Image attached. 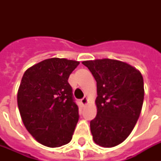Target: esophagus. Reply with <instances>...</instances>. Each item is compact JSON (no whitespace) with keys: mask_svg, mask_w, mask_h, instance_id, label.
<instances>
[{"mask_svg":"<svg viewBox=\"0 0 161 161\" xmlns=\"http://www.w3.org/2000/svg\"><path fill=\"white\" fill-rule=\"evenodd\" d=\"M80 102L82 105H85V104H87V103H88V98H86V97H83V98L80 100Z\"/></svg>","mask_w":161,"mask_h":161,"instance_id":"esophagus-1","label":"esophagus"}]
</instances>
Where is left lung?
Masks as SVG:
<instances>
[{
	"instance_id": "obj_1",
	"label": "left lung",
	"mask_w": 161,
	"mask_h": 161,
	"mask_svg": "<svg viewBox=\"0 0 161 161\" xmlns=\"http://www.w3.org/2000/svg\"><path fill=\"white\" fill-rule=\"evenodd\" d=\"M97 82V115L90 121L93 141L109 148L125 141L136 125L144 101V80L136 68L103 58L82 63Z\"/></svg>"
}]
</instances>
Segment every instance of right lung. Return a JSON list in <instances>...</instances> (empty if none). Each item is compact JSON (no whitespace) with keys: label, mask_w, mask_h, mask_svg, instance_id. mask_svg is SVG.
Wrapping results in <instances>:
<instances>
[{"label":"right lung","mask_w":161,"mask_h":161,"mask_svg":"<svg viewBox=\"0 0 161 161\" xmlns=\"http://www.w3.org/2000/svg\"><path fill=\"white\" fill-rule=\"evenodd\" d=\"M79 62L49 58L24 73L17 104L25 127L36 141L60 147L71 141L78 121V107L68 80Z\"/></svg>","instance_id":"right-lung-1"}]
</instances>
